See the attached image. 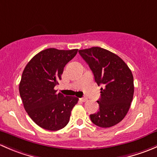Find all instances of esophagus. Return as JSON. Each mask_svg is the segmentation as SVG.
<instances>
[{
    "label": "esophagus",
    "mask_w": 157,
    "mask_h": 157,
    "mask_svg": "<svg viewBox=\"0 0 157 157\" xmlns=\"http://www.w3.org/2000/svg\"><path fill=\"white\" fill-rule=\"evenodd\" d=\"M80 100L81 101V102H86V101H87V98L86 97H83V98H80Z\"/></svg>",
    "instance_id": "34e87169"
}]
</instances>
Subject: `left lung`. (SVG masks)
Masks as SVG:
<instances>
[{
  "instance_id": "obj_1",
  "label": "left lung",
  "mask_w": 157,
  "mask_h": 157,
  "mask_svg": "<svg viewBox=\"0 0 157 157\" xmlns=\"http://www.w3.org/2000/svg\"><path fill=\"white\" fill-rule=\"evenodd\" d=\"M80 56L93 71L98 86L102 85L98 112L90 115L92 122L101 128H110L127 115L134 96V77L120 57L100 48L79 50Z\"/></svg>"
}]
</instances>
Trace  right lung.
<instances>
[{
  "label": "right lung",
  "instance_id": "right-lung-1",
  "mask_svg": "<svg viewBox=\"0 0 157 157\" xmlns=\"http://www.w3.org/2000/svg\"><path fill=\"white\" fill-rule=\"evenodd\" d=\"M78 49L47 48L39 52L23 70L19 90L23 106L39 127L58 131L69 122L71 111L78 102L75 96L57 93L64 67Z\"/></svg>",
  "mask_w": 157,
  "mask_h": 157
}]
</instances>
